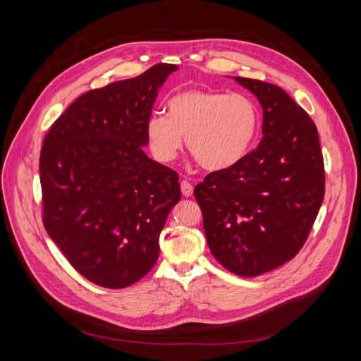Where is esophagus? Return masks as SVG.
<instances>
[{"label":"esophagus","mask_w":361,"mask_h":361,"mask_svg":"<svg viewBox=\"0 0 361 361\" xmlns=\"http://www.w3.org/2000/svg\"><path fill=\"white\" fill-rule=\"evenodd\" d=\"M180 191L183 194V197H190V195L192 194V185L190 182H187V180H182Z\"/></svg>","instance_id":"obj_1"}]
</instances>
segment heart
I'll return each instance as SVG.
<instances>
[{
	"instance_id": "heart-1",
	"label": "heart",
	"mask_w": 361,
	"mask_h": 361,
	"mask_svg": "<svg viewBox=\"0 0 361 361\" xmlns=\"http://www.w3.org/2000/svg\"><path fill=\"white\" fill-rule=\"evenodd\" d=\"M259 128L256 104L245 94L185 90L167 104V114L150 116L146 125L152 155L161 162L176 159L185 143L204 170L221 171L241 161Z\"/></svg>"
}]
</instances>
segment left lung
Instances as JSON below:
<instances>
[{"instance_id":"obj_1","label":"left lung","mask_w":361,"mask_h":361,"mask_svg":"<svg viewBox=\"0 0 361 361\" xmlns=\"http://www.w3.org/2000/svg\"><path fill=\"white\" fill-rule=\"evenodd\" d=\"M264 110L259 146L194 188L211 253L236 276L256 277L297 256L325 194L313 120L279 85L235 76Z\"/></svg>"}]
</instances>
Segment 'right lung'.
Returning a JSON list of instances; mask_svg holds the SVG:
<instances>
[{"label":"right lung","instance_id":"1","mask_svg":"<svg viewBox=\"0 0 361 361\" xmlns=\"http://www.w3.org/2000/svg\"><path fill=\"white\" fill-rule=\"evenodd\" d=\"M174 71L159 63L84 93L43 140V224L69 264L102 288H128L154 268L159 233L180 200L178 173L143 149L154 102Z\"/></svg>","mask_w":361,"mask_h":361}]
</instances>
